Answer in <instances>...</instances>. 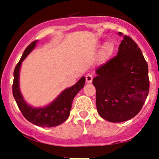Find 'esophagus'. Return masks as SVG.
Returning <instances> with one entry per match:
<instances>
[{
    "instance_id": "1",
    "label": "esophagus",
    "mask_w": 159,
    "mask_h": 159,
    "mask_svg": "<svg viewBox=\"0 0 159 159\" xmlns=\"http://www.w3.org/2000/svg\"><path fill=\"white\" fill-rule=\"evenodd\" d=\"M92 78H93V76H92V75H90V74H88V75L86 76V83H88V84L92 83Z\"/></svg>"
}]
</instances>
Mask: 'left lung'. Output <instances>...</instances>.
Instances as JSON below:
<instances>
[{"mask_svg": "<svg viewBox=\"0 0 159 159\" xmlns=\"http://www.w3.org/2000/svg\"><path fill=\"white\" fill-rule=\"evenodd\" d=\"M95 72L92 84L100 116L111 122L134 117L142 109L150 86L148 63L135 42L123 36L116 56Z\"/></svg>", "mask_w": 159, "mask_h": 159, "instance_id": "8db88e82", "label": "left lung"}]
</instances>
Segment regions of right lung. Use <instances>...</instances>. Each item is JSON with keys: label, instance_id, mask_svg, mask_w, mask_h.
Wrapping results in <instances>:
<instances>
[{"label": "right lung", "instance_id": "add662e5", "mask_svg": "<svg viewBox=\"0 0 159 159\" xmlns=\"http://www.w3.org/2000/svg\"><path fill=\"white\" fill-rule=\"evenodd\" d=\"M38 40L34 41L25 48L20 60L14 71L13 96L18 107L28 121L39 127H55L65 122L70 115L72 103L78 92L84 87L85 77L83 76L73 86L63 90L49 105L44 107H33L24 100L20 89V70L22 62L34 49Z\"/></svg>", "mask_w": 159, "mask_h": 159}]
</instances>
